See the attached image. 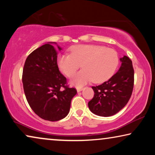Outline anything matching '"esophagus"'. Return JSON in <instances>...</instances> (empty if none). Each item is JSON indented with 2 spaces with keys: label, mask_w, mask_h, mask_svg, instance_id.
Wrapping results in <instances>:
<instances>
[{
  "label": "esophagus",
  "mask_w": 155,
  "mask_h": 155,
  "mask_svg": "<svg viewBox=\"0 0 155 155\" xmlns=\"http://www.w3.org/2000/svg\"><path fill=\"white\" fill-rule=\"evenodd\" d=\"M82 90H83V87H77V91L78 92H80V91H82Z\"/></svg>",
  "instance_id": "1"
}]
</instances>
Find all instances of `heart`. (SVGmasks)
Instances as JSON below:
<instances>
[{
	"label": "heart",
	"instance_id": "heart-1",
	"mask_svg": "<svg viewBox=\"0 0 155 155\" xmlns=\"http://www.w3.org/2000/svg\"><path fill=\"white\" fill-rule=\"evenodd\" d=\"M61 71L71 77L80 65L82 71L72 78L71 83L81 86L92 81L101 83L114 75L118 65L115 51L99 45H77L71 49V55H61L58 58Z\"/></svg>",
	"mask_w": 155,
	"mask_h": 155
}]
</instances>
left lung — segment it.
<instances>
[{
	"mask_svg": "<svg viewBox=\"0 0 155 155\" xmlns=\"http://www.w3.org/2000/svg\"><path fill=\"white\" fill-rule=\"evenodd\" d=\"M121 65L115 75L100 85L93 86L94 97L88 102L92 113L100 116H113L130 99L134 85V69L128 56L120 58Z\"/></svg>",
	"mask_w": 155,
	"mask_h": 155,
	"instance_id": "1",
	"label": "left lung"
}]
</instances>
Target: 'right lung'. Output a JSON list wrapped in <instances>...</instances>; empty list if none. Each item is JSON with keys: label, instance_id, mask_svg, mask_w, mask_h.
Wrapping results in <instances>:
<instances>
[{"label": "right lung", "instance_id": "right-lung-1", "mask_svg": "<svg viewBox=\"0 0 155 155\" xmlns=\"http://www.w3.org/2000/svg\"><path fill=\"white\" fill-rule=\"evenodd\" d=\"M22 83L31 109L42 119L50 121L68 115L72 99L77 94L76 89L68 85L66 78L59 71L57 52L51 43L40 46L27 56Z\"/></svg>", "mask_w": 155, "mask_h": 155}]
</instances>
